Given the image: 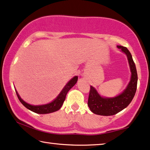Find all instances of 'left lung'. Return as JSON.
Returning <instances> with one entry per match:
<instances>
[{"mask_svg":"<svg viewBox=\"0 0 150 150\" xmlns=\"http://www.w3.org/2000/svg\"><path fill=\"white\" fill-rule=\"evenodd\" d=\"M117 48L126 55L131 71V78L127 87L122 93L115 97H104L91 86L88 105L94 114L102 116H111L125 108L132 100L137 91L138 76L135 64L130 52L126 47L117 46Z\"/></svg>","mask_w":150,"mask_h":150,"instance_id":"obj_1","label":"left lung"}]
</instances>
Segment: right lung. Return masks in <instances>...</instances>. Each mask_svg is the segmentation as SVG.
<instances>
[{"instance_id": "1", "label": "right lung", "mask_w": 150, "mask_h": 150, "mask_svg": "<svg viewBox=\"0 0 150 150\" xmlns=\"http://www.w3.org/2000/svg\"><path fill=\"white\" fill-rule=\"evenodd\" d=\"M77 79L78 77L75 76L68 82L62 91L60 92V93L59 94L58 96L55 98L54 100L52 101L51 103H47V104L44 105H31L29 103H27L23 100V99H21V97H20L19 94L18 93L16 90V93L18 96V98L20 100V101L22 103L24 106L27 108V109L30 110L33 112L38 113V114H49L51 112H54L55 111H57L58 110L60 109L62 105H63L64 101L66 99V96L68 92L70 91V89L72 87L74 86V85L77 83Z\"/></svg>"}]
</instances>
